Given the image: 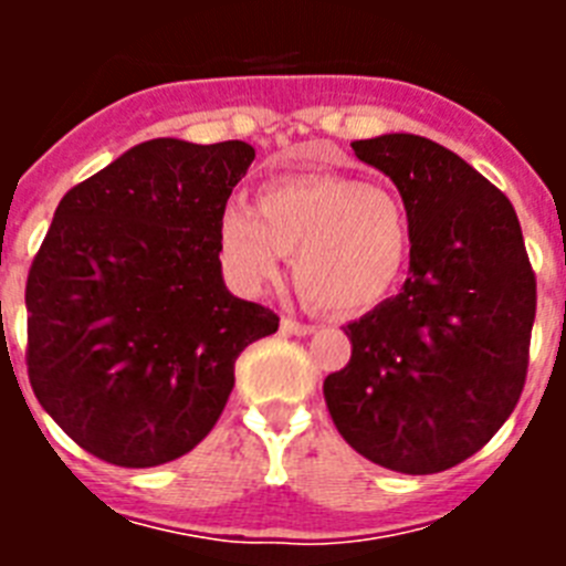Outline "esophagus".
<instances>
[{
	"instance_id": "34e87169",
	"label": "esophagus",
	"mask_w": 566,
	"mask_h": 566,
	"mask_svg": "<svg viewBox=\"0 0 566 566\" xmlns=\"http://www.w3.org/2000/svg\"><path fill=\"white\" fill-rule=\"evenodd\" d=\"M280 328H283L286 334H297V337H306V334L314 332V326H308V323H300V319H294V317L280 319Z\"/></svg>"
}]
</instances>
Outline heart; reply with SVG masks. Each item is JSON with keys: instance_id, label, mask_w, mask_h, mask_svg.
<instances>
[{"instance_id": "obj_1", "label": "heart", "mask_w": 566, "mask_h": 566, "mask_svg": "<svg viewBox=\"0 0 566 566\" xmlns=\"http://www.w3.org/2000/svg\"><path fill=\"white\" fill-rule=\"evenodd\" d=\"M283 254L319 308L368 312L402 280L411 218L397 192L339 172L292 175L260 189L258 209H223L221 260L243 292L277 280Z\"/></svg>"}]
</instances>
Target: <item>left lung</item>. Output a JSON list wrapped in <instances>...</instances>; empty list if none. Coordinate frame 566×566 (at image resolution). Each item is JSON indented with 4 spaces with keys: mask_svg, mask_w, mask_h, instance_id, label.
<instances>
[{
    "mask_svg": "<svg viewBox=\"0 0 566 566\" xmlns=\"http://www.w3.org/2000/svg\"><path fill=\"white\" fill-rule=\"evenodd\" d=\"M411 218L399 294L345 326L352 359L323 382L354 451L397 473H439L490 442L527 374L536 277L516 209L442 144L388 133L352 144Z\"/></svg>",
    "mask_w": 566,
    "mask_h": 566,
    "instance_id": "1",
    "label": "left lung"
}]
</instances>
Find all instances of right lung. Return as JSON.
Instances as JSON below:
<instances>
[{
  "mask_svg": "<svg viewBox=\"0 0 566 566\" xmlns=\"http://www.w3.org/2000/svg\"><path fill=\"white\" fill-rule=\"evenodd\" d=\"M254 161L247 142L135 144L59 201L24 289L28 377L93 457L155 468L221 417L234 359L277 314L234 297L221 214Z\"/></svg>",
  "mask_w": 566,
  "mask_h": 566,
  "instance_id": "1",
  "label": "right lung"
}]
</instances>
